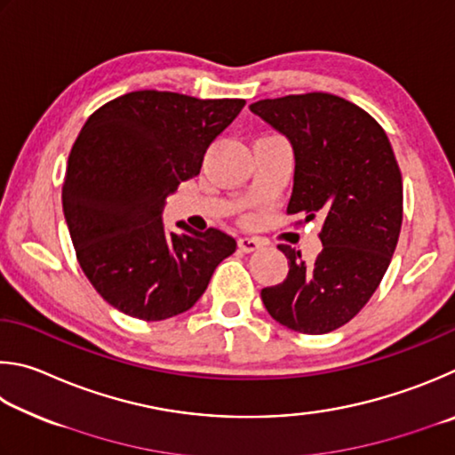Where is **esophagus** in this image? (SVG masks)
I'll return each mask as SVG.
<instances>
[{
	"mask_svg": "<svg viewBox=\"0 0 455 455\" xmlns=\"http://www.w3.org/2000/svg\"><path fill=\"white\" fill-rule=\"evenodd\" d=\"M237 248L245 253H251L261 248V242L256 240V237H240V240H237Z\"/></svg>",
	"mask_w": 455,
	"mask_h": 455,
	"instance_id": "obj_1",
	"label": "esophagus"
}]
</instances>
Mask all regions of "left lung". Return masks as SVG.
I'll list each match as a JSON object with an SVG mask.
<instances>
[{
    "instance_id": "obj_1",
    "label": "left lung",
    "mask_w": 455,
    "mask_h": 455,
    "mask_svg": "<svg viewBox=\"0 0 455 455\" xmlns=\"http://www.w3.org/2000/svg\"><path fill=\"white\" fill-rule=\"evenodd\" d=\"M250 109L293 148L288 213L323 221V248L314 261L277 245L290 272L261 290V301L293 331H333L368 304L400 237L403 186L392 143L368 111L331 93L261 100Z\"/></svg>"
}]
</instances>
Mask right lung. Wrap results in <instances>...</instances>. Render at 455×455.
Returning a JSON list of instances; mask_svg holds the SVG:
<instances>
[{
  "label": "right lung",
  "instance_id": "obj_1",
  "mask_svg": "<svg viewBox=\"0 0 455 455\" xmlns=\"http://www.w3.org/2000/svg\"><path fill=\"white\" fill-rule=\"evenodd\" d=\"M243 106L141 90L87 117L68 159L63 215L87 280L122 314L159 322L188 312L235 251L221 229L178 221L181 232H167L162 212Z\"/></svg>",
  "mask_w": 455,
  "mask_h": 455
}]
</instances>
